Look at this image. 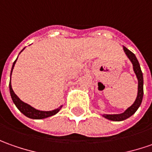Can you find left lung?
<instances>
[{"label": "left lung", "mask_w": 152, "mask_h": 152, "mask_svg": "<svg viewBox=\"0 0 152 152\" xmlns=\"http://www.w3.org/2000/svg\"><path fill=\"white\" fill-rule=\"evenodd\" d=\"M123 48L125 55H127V57L129 59V60L131 61V63L133 65L134 72L135 73V76H136L137 80H138V92H137V97L135 98V101L124 113H118V114H102V116L104 118L109 119V120H112V121H123L124 119L129 118L130 116H132L134 113L137 111L139 107L140 106L142 99H143V94H144V91H143V83H144L143 74H142V71L140 69L138 60L135 57L134 54H133L130 50H129L126 47L124 46Z\"/></svg>", "instance_id": "8db88e82"}]
</instances>
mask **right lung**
<instances>
[{
  "label": "right lung",
  "instance_id": "add662e5",
  "mask_svg": "<svg viewBox=\"0 0 152 152\" xmlns=\"http://www.w3.org/2000/svg\"><path fill=\"white\" fill-rule=\"evenodd\" d=\"M24 49H25V48H24ZM23 50H22V51H23ZM22 51H21V52H22ZM21 52H20V53H21ZM17 60H18V58H17ZM17 60L13 62V65H12V71H11V76H12V70H13L14 66H15V64H16V62H17ZM9 88H10L11 97H12V101H13L14 104L16 105V107L18 108L19 111L21 113H23L24 115L27 116L28 118H33V119H42V118H48V117H50V116H53V115L56 114L57 113L60 111V108L62 107V106H60V107H58V108H56V109H54V110H51V111H41V110H38V109L34 108V107H32L31 105H29L28 103L23 102V101L15 94V92H14L13 90H12V87L11 78H10Z\"/></svg>",
  "mask_w": 152,
  "mask_h": 152
}]
</instances>
